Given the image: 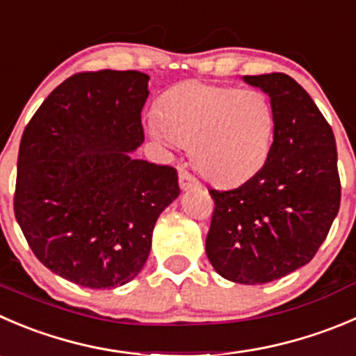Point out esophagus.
Returning a JSON list of instances; mask_svg holds the SVG:
<instances>
[{
	"label": "esophagus",
	"instance_id": "obj_1",
	"mask_svg": "<svg viewBox=\"0 0 356 356\" xmlns=\"http://www.w3.org/2000/svg\"><path fill=\"white\" fill-rule=\"evenodd\" d=\"M179 184H181V188L186 191V189L198 188L200 181L191 174V172L186 170V168H179Z\"/></svg>",
	"mask_w": 356,
	"mask_h": 356
}]
</instances>
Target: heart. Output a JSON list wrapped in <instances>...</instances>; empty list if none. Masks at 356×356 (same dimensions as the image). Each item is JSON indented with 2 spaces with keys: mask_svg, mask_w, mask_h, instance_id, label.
<instances>
[{
  "mask_svg": "<svg viewBox=\"0 0 356 356\" xmlns=\"http://www.w3.org/2000/svg\"><path fill=\"white\" fill-rule=\"evenodd\" d=\"M151 134L191 149L196 168L220 186L240 184L268 160L275 132L270 99L259 90L184 81L158 99Z\"/></svg>",
  "mask_w": 356,
  "mask_h": 356,
  "instance_id": "obj_1",
  "label": "heart"
}]
</instances>
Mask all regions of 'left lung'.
<instances>
[{"instance_id": "obj_1", "label": "left lung", "mask_w": 356, "mask_h": 356, "mask_svg": "<svg viewBox=\"0 0 356 356\" xmlns=\"http://www.w3.org/2000/svg\"><path fill=\"white\" fill-rule=\"evenodd\" d=\"M270 95L273 144L257 174L213 200L205 252L220 277L268 284L308 264L339 212L334 132L308 92L284 72L245 76Z\"/></svg>"}]
</instances>
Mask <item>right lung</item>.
<instances>
[{"label":"right lung","mask_w":356,"mask_h":356,"mask_svg":"<svg viewBox=\"0 0 356 356\" xmlns=\"http://www.w3.org/2000/svg\"><path fill=\"white\" fill-rule=\"evenodd\" d=\"M149 76L76 72L22 134L15 219L38 259L88 289L125 285L146 264L158 216L179 196L177 170L130 156L144 143Z\"/></svg>","instance_id":"right-lung-1"}]
</instances>
